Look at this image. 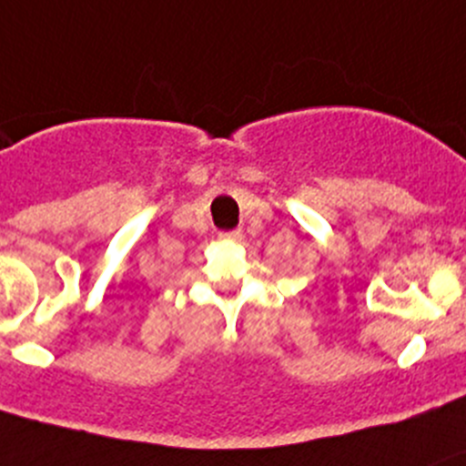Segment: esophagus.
Segmentation results:
<instances>
[{
    "label": "esophagus",
    "mask_w": 466,
    "mask_h": 466,
    "mask_svg": "<svg viewBox=\"0 0 466 466\" xmlns=\"http://www.w3.org/2000/svg\"><path fill=\"white\" fill-rule=\"evenodd\" d=\"M218 238H220V241H238V238H241V229H229V232H220Z\"/></svg>",
    "instance_id": "obj_1"
}]
</instances>
